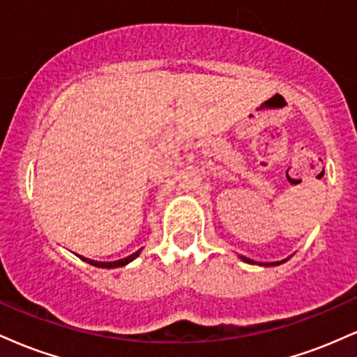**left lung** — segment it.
Instances as JSON below:
<instances>
[{"instance_id":"8db88e82","label":"left lung","mask_w":357,"mask_h":357,"mask_svg":"<svg viewBox=\"0 0 357 357\" xmlns=\"http://www.w3.org/2000/svg\"><path fill=\"white\" fill-rule=\"evenodd\" d=\"M241 260H245L247 261V264H253V260H250V258H247V257H241ZM285 260H282V261H270V264H260V265H265V267H267V265H280V264H284Z\"/></svg>"}]
</instances>
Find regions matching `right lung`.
Returning a JSON list of instances; mask_svg holds the SVG:
<instances>
[{"label": "right lung", "mask_w": 357, "mask_h": 357, "mask_svg": "<svg viewBox=\"0 0 357 357\" xmlns=\"http://www.w3.org/2000/svg\"><path fill=\"white\" fill-rule=\"evenodd\" d=\"M139 253H141V250H137L136 253H132V255L126 257V258H121V260H116V261H96V260H90V258H85V257H80L82 260L87 261V264L93 265V267H99V268H117V267H124V265L129 264V261H132L134 258L139 257Z\"/></svg>", "instance_id": "add662e5"}]
</instances>
